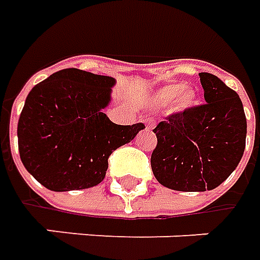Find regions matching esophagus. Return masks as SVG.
I'll return each instance as SVG.
<instances>
[{
    "mask_svg": "<svg viewBox=\"0 0 260 260\" xmlns=\"http://www.w3.org/2000/svg\"><path fill=\"white\" fill-rule=\"evenodd\" d=\"M145 123H146V128L148 129H151L153 126V119L152 118H148V119H145Z\"/></svg>",
    "mask_w": 260,
    "mask_h": 260,
    "instance_id": "1",
    "label": "esophagus"
}]
</instances>
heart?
I'll use <instances>...</instances> for the list:
<instances>
[{
	"label": "heart",
	"mask_w": 260,
	"mask_h": 260,
	"mask_svg": "<svg viewBox=\"0 0 260 260\" xmlns=\"http://www.w3.org/2000/svg\"><path fill=\"white\" fill-rule=\"evenodd\" d=\"M197 101V93L192 88H183L182 84H169L159 88L155 93V102L159 107H171L174 104L178 109L192 107Z\"/></svg>",
	"instance_id": "obj_1"
}]
</instances>
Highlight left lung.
<instances>
[{
	"instance_id": "obj_1",
	"label": "left lung",
	"mask_w": 260,
	"mask_h": 260,
	"mask_svg": "<svg viewBox=\"0 0 260 260\" xmlns=\"http://www.w3.org/2000/svg\"><path fill=\"white\" fill-rule=\"evenodd\" d=\"M205 102L156 125L151 156L156 181L182 192L215 189L241 162L246 116L239 95L218 77L201 72Z\"/></svg>"
}]
</instances>
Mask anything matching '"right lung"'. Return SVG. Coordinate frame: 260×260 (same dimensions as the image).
Segmentation results:
<instances>
[{
	"mask_svg": "<svg viewBox=\"0 0 260 260\" xmlns=\"http://www.w3.org/2000/svg\"><path fill=\"white\" fill-rule=\"evenodd\" d=\"M115 78L67 68L31 89L18 121L25 169L54 192L86 189L104 181L108 158L144 123L116 125L104 109Z\"/></svg>",
	"mask_w": 260,
	"mask_h": 260,
	"instance_id": "add662e5",
	"label": "right lung"
}]
</instances>
